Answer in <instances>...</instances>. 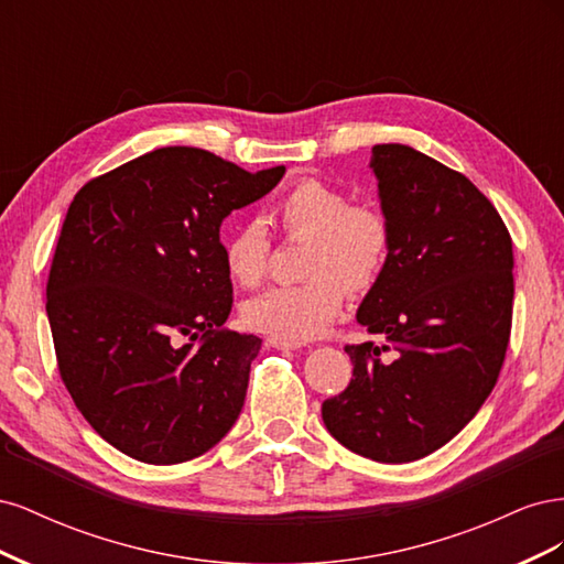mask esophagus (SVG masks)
I'll return each mask as SVG.
<instances>
[{
  "label": "esophagus",
  "mask_w": 564,
  "mask_h": 564,
  "mask_svg": "<svg viewBox=\"0 0 564 564\" xmlns=\"http://www.w3.org/2000/svg\"><path fill=\"white\" fill-rule=\"evenodd\" d=\"M268 346L270 348H278V350H299L301 344H292V340H282V338H268Z\"/></svg>",
  "instance_id": "34e87169"
}]
</instances>
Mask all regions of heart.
Instances as JSON below:
<instances>
[{
    "label": "heart",
    "instance_id": "heart-1",
    "mask_svg": "<svg viewBox=\"0 0 564 564\" xmlns=\"http://www.w3.org/2000/svg\"><path fill=\"white\" fill-rule=\"evenodd\" d=\"M275 214L289 240H305V280L253 296L245 303L242 319L253 332L301 344L332 327L346 289L360 296L379 284L390 261L392 228L379 207L350 202L340 187L319 178L299 181ZM224 261L228 275L242 286L265 278L270 240L261 220L249 218L226 237Z\"/></svg>",
    "mask_w": 564,
    "mask_h": 564
}]
</instances>
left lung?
<instances>
[{"label": "left lung", "mask_w": 564, "mask_h": 564, "mask_svg": "<svg viewBox=\"0 0 564 564\" xmlns=\"http://www.w3.org/2000/svg\"><path fill=\"white\" fill-rule=\"evenodd\" d=\"M390 261L357 308L388 346H346L352 379L322 402L327 431L381 464L433 454L485 404L513 319V242L494 204L423 152L371 148ZM392 349L397 360L380 357Z\"/></svg>", "instance_id": "8db88e82"}]
</instances>
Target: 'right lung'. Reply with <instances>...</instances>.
<instances>
[{"label":"right lung","mask_w":564,"mask_h":564,"mask_svg":"<svg viewBox=\"0 0 564 564\" xmlns=\"http://www.w3.org/2000/svg\"><path fill=\"white\" fill-rule=\"evenodd\" d=\"M284 166L249 174L199 148H160L89 181L46 282L61 379L91 429L143 464L209 452L240 416L261 338L224 324V218Z\"/></svg>","instance_id":"right-lung-1"}]
</instances>
